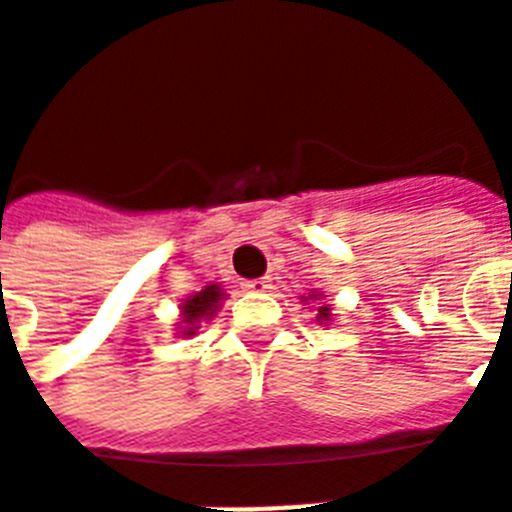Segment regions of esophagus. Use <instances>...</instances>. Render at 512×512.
<instances>
[{"label":"esophagus","mask_w":512,"mask_h":512,"mask_svg":"<svg viewBox=\"0 0 512 512\" xmlns=\"http://www.w3.org/2000/svg\"><path fill=\"white\" fill-rule=\"evenodd\" d=\"M241 287L247 292H265L271 284H268V279H249V282H244Z\"/></svg>","instance_id":"esophagus-1"}]
</instances>
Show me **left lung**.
<instances>
[{
    "mask_svg": "<svg viewBox=\"0 0 512 512\" xmlns=\"http://www.w3.org/2000/svg\"><path fill=\"white\" fill-rule=\"evenodd\" d=\"M311 298L319 300V295H308L306 300H311ZM330 317H333V314H330V306H319L317 308V322H319V325H327V322H330Z\"/></svg>",
    "mask_w": 512,
    "mask_h": 512,
    "instance_id": "obj_1",
    "label": "left lung"
}]
</instances>
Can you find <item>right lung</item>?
I'll return each mask as SVG.
<instances>
[{"mask_svg": "<svg viewBox=\"0 0 512 512\" xmlns=\"http://www.w3.org/2000/svg\"><path fill=\"white\" fill-rule=\"evenodd\" d=\"M222 298H225V292H222L220 284H206L204 290L190 295V298L182 303V322H179L182 335H195L201 319H212L214 314H217Z\"/></svg>", "mask_w": 512, "mask_h": 512, "instance_id": "obj_1", "label": "right lung"}]
</instances>
